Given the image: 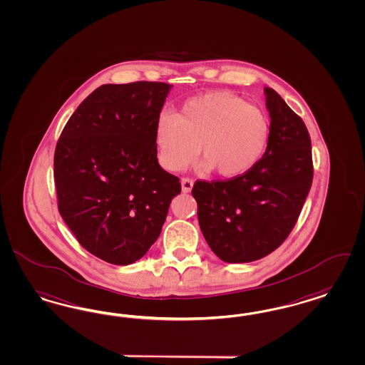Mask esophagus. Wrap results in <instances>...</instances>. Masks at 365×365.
<instances>
[{"instance_id": "34e87169", "label": "esophagus", "mask_w": 365, "mask_h": 365, "mask_svg": "<svg viewBox=\"0 0 365 365\" xmlns=\"http://www.w3.org/2000/svg\"><path fill=\"white\" fill-rule=\"evenodd\" d=\"M192 188H193V181L190 178H182L181 180V190L184 193H189Z\"/></svg>"}]
</instances>
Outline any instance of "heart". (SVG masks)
<instances>
[{"mask_svg":"<svg viewBox=\"0 0 365 365\" xmlns=\"http://www.w3.org/2000/svg\"><path fill=\"white\" fill-rule=\"evenodd\" d=\"M269 139L268 115L230 92L196 96L182 104L177 118L161 113L154 130L157 158L165 170L185 169L199 148L200 170H214L222 178H237L256 168Z\"/></svg>","mask_w":365,"mask_h":365,"instance_id":"heart-1","label":"heart"}]
</instances>
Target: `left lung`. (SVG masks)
<instances>
[{
  "label": "left lung",
  "instance_id": "obj_1",
  "mask_svg": "<svg viewBox=\"0 0 365 365\" xmlns=\"http://www.w3.org/2000/svg\"><path fill=\"white\" fill-rule=\"evenodd\" d=\"M270 139L249 173L227 181H196L192 195L211 250L230 264L252 262L276 250L297 223L312 182L311 139L282 96L265 88Z\"/></svg>",
  "mask_w": 365,
  "mask_h": 365
}]
</instances>
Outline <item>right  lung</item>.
Returning <instances> with one entry per match:
<instances>
[{"label": "right lung", "mask_w": 365, "mask_h": 365, "mask_svg": "<svg viewBox=\"0 0 365 365\" xmlns=\"http://www.w3.org/2000/svg\"><path fill=\"white\" fill-rule=\"evenodd\" d=\"M172 86L103 85L76 109L56 143L59 214L82 247L109 264L145 256L181 192L178 177L158 163L154 142Z\"/></svg>", "instance_id": "obj_1"}]
</instances>
